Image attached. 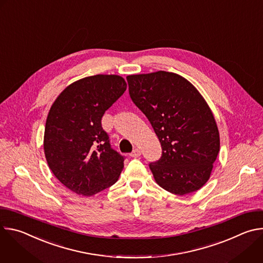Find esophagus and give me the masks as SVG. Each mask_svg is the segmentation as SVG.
<instances>
[{
    "label": "esophagus",
    "instance_id": "1",
    "mask_svg": "<svg viewBox=\"0 0 263 263\" xmlns=\"http://www.w3.org/2000/svg\"><path fill=\"white\" fill-rule=\"evenodd\" d=\"M140 155H141V151H140L139 148H135L134 151L130 154V156H131V157H133V158H137V157H139Z\"/></svg>",
    "mask_w": 263,
    "mask_h": 263
}]
</instances>
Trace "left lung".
Returning <instances> with one entry per match:
<instances>
[{
	"mask_svg": "<svg viewBox=\"0 0 263 263\" xmlns=\"http://www.w3.org/2000/svg\"><path fill=\"white\" fill-rule=\"evenodd\" d=\"M133 103L151 123L162 146L149 163L156 183L179 196L199 191L209 180L219 152V132L199 90L175 72L127 76Z\"/></svg>",
	"mask_w": 263,
	"mask_h": 263,
	"instance_id": "1",
	"label": "left lung"
}]
</instances>
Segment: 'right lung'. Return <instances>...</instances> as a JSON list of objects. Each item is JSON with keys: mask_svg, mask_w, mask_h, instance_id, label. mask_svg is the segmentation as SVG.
Masks as SVG:
<instances>
[{"mask_svg": "<svg viewBox=\"0 0 263 263\" xmlns=\"http://www.w3.org/2000/svg\"><path fill=\"white\" fill-rule=\"evenodd\" d=\"M126 88L118 74H96L69 84L51 106L44 136L46 159L74 194L91 197L119 180L124 157L111 148L101 120Z\"/></svg>", "mask_w": 263, "mask_h": 263, "instance_id": "add662e5", "label": "right lung"}]
</instances>
